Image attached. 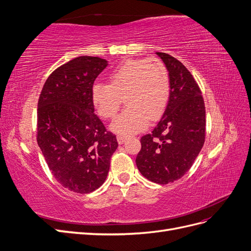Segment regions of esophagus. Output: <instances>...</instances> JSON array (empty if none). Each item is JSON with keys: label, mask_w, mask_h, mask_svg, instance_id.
<instances>
[{"label": "esophagus", "mask_w": 251, "mask_h": 251, "mask_svg": "<svg viewBox=\"0 0 251 251\" xmlns=\"http://www.w3.org/2000/svg\"><path fill=\"white\" fill-rule=\"evenodd\" d=\"M126 136H121V135L117 136V141H118V143H119V144H123V143H125V142H126Z\"/></svg>", "instance_id": "34e87169"}]
</instances>
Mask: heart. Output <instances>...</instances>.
<instances>
[{
  "mask_svg": "<svg viewBox=\"0 0 251 251\" xmlns=\"http://www.w3.org/2000/svg\"><path fill=\"white\" fill-rule=\"evenodd\" d=\"M170 97V77L158 58L128 59L110 74V83L95 82L91 98L98 114L112 118L125 98L126 108L113 120V132L130 136L142 131L149 120L161 116Z\"/></svg>",
  "mask_w": 251,
  "mask_h": 251,
  "instance_id": "b5f03b06",
  "label": "heart"
}]
</instances>
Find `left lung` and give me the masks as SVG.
Segmentation results:
<instances>
[{"instance_id":"1","label":"left lung","mask_w":251,"mask_h":251,"mask_svg":"<svg viewBox=\"0 0 251 251\" xmlns=\"http://www.w3.org/2000/svg\"><path fill=\"white\" fill-rule=\"evenodd\" d=\"M170 76V98L153 131L141 137L136 165L148 180L168 184L192 168L205 141L201 90L186 67L168 53L156 52Z\"/></svg>"}]
</instances>
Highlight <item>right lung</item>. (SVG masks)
Here are the masks:
<instances>
[{
    "label": "right lung",
    "instance_id": "obj_1",
    "mask_svg": "<svg viewBox=\"0 0 251 251\" xmlns=\"http://www.w3.org/2000/svg\"><path fill=\"white\" fill-rule=\"evenodd\" d=\"M107 66L96 56L69 60L49 75L37 102V143L53 177L74 193L102 185L118 147L116 136L94 114L91 98Z\"/></svg>",
    "mask_w": 251,
    "mask_h": 251
}]
</instances>
